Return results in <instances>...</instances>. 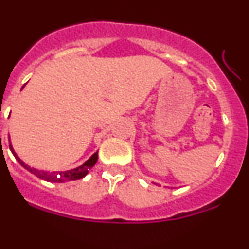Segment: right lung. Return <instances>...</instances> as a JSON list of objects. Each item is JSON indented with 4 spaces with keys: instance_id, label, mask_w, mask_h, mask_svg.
I'll return each instance as SVG.
<instances>
[{
    "instance_id": "right-lung-1",
    "label": "right lung",
    "mask_w": 249,
    "mask_h": 249,
    "mask_svg": "<svg viewBox=\"0 0 249 249\" xmlns=\"http://www.w3.org/2000/svg\"><path fill=\"white\" fill-rule=\"evenodd\" d=\"M9 148H11L12 153L14 154V157H16V159L19 161V164H20L21 166H24L26 170H29L31 174H34V175L37 176V178H42V180H46V181H50V182H64V181H73V180H79V178H83L84 176L89 173V170H90V169L95 165L96 161H97V159H98V152H96V153L93 154V156L91 157L88 161H85L83 165L78 166V168L71 169V170H68V171H51L50 173V171L37 170V169H35V168H30L29 165L24 164L23 161L19 159V157L14 153L11 143H9Z\"/></svg>"
}]
</instances>
